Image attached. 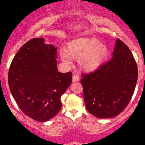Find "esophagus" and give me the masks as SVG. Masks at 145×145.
Here are the masks:
<instances>
[{
  "label": "esophagus",
  "instance_id": "1",
  "mask_svg": "<svg viewBox=\"0 0 145 145\" xmlns=\"http://www.w3.org/2000/svg\"><path fill=\"white\" fill-rule=\"evenodd\" d=\"M79 80V77L78 75H77V74H74V75L72 76V82H78Z\"/></svg>",
  "mask_w": 145,
  "mask_h": 145
}]
</instances>
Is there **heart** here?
I'll return each mask as SVG.
<instances>
[{
    "label": "heart",
    "instance_id": "1",
    "mask_svg": "<svg viewBox=\"0 0 145 145\" xmlns=\"http://www.w3.org/2000/svg\"><path fill=\"white\" fill-rule=\"evenodd\" d=\"M109 55L107 46L94 37H82L71 40L66 49L60 51V57L68 64L77 59L78 68L82 72H96L105 64Z\"/></svg>",
    "mask_w": 145,
    "mask_h": 145
}]
</instances>
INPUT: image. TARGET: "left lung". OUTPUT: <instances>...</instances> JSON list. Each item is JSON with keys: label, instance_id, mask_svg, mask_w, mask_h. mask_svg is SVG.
Listing matches in <instances>:
<instances>
[{"label": "left lung", "instance_id": "obj_1", "mask_svg": "<svg viewBox=\"0 0 145 145\" xmlns=\"http://www.w3.org/2000/svg\"><path fill=\"white\" fill-rule=\"evenodd\" d=\"M138 80V68L127 45L117 39L113 57L81 84L86 109L98 118L117 116L128 105Z\"/></svg>", "mask_w": 145, "mask_h": 145}]
</instances>
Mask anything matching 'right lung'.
<instances>
[{"instance_id":"add662e5","label":"right lung","mask_w":145,"mask_h":145,"mask_svg":"<svg viewBox=\"0 0 145 145\" xmlns=\"http://www.w3.org/2000/svg\"><path fill=\"white\" fill-rule=\"evenodd\" d=\"M44 40L35 38L25 43L8 73L11 93L20 109L38 122H46L59 112L61 97L72 82V72L58 71L57 47Z\"/></svg>"}]
</instances>
